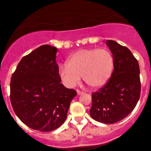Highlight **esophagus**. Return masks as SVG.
Listing matches in <instances>:
<instances>
[{
	"mask_svg": "<svg viewBox=\"0 0 151 151\" xmlns=\"http://www.w3.org/2000/svg\"><path fill=\"white\" fill-rule=\"evenodd\" d=\"M77 93L78 95H81V94H83L84 93V92L82 91H80V90H77Z\"/></svg>",
	"mask_w": 151,
	"mask_h": 151,
	"instance_id": "obj_1",
	"label": "esophagus"
}]
</instances>
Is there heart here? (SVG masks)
<instances>
[{"label": "heart", "mask_w": 151, "mask_h": 151, "mask_svg": "<svg viewBox=\"0 0 151 151\" xmlns=\"http://www.w3.org/2000/svg\"><path fill=\"white\" fill-rule=\"evenodd\" d=\"M115 68V58L106 48L85 49L71 55L66 65L59 67L58 74L66 86L74 87L80 76L91 88L104 86L110 80Z\"/></svg>", "instance_id": "b5f03b06"}]
</instances>
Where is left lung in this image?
Returning a JSON list of instances; mask_svg holds the SVG:
<instances>
[{"mask_svg":"<svg viewBox=\"0 0 151 151\" xmlns=\"http://www.w3.org/2000/svg\"><path fill=\"white\" fill-rule=\"evenodd\" d=\"M115 58V68L110 80L92 93L91 118L98 122L115 123L134 109L141 92L139 66L137 60L126 47L106 40Z\"/></svg>","mask_w":151,"mask_h":151,"instance_id":"8db88e82","label":"left lung"}]
</instances>
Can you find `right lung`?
<instances>
[{"mask_svg": "<svg viewBox=\"0 0 151 151\" xmlns=\"http://www.w3.org/2000/svg\"><path fill=\"white\" fill-rule=\"evenodd\" d=\"M57 51L50 45L40 46L21 59L11 79L10 100L15 114L39 132L60 127L77 95L75 90L60 83Z\"/></svg>", "mask_w": 151, "mask_h": 151, "instance_id": "add662e5", "label": "right lung"}]
</instances>
